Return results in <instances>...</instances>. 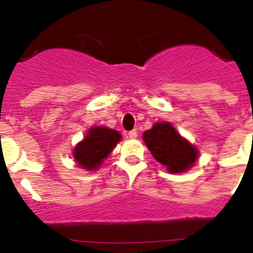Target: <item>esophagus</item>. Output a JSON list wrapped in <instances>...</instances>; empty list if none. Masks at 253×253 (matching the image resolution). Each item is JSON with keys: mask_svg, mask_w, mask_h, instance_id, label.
<instances>
[{"mask_svg": "<svg viewBox=\"0 0 253 253\" xmlns=\"http://www.w3.org/2000/svg\"><path fill=\"white\" fill-rule=\"evenodd\" d=\"M129 138H137V131L136 129H132V131L128 132Z\"/></svg>", "mask_w": 253, "mask_h": 253, "instance_id": "34e87169", "label": "esophagus"}]
</instances>
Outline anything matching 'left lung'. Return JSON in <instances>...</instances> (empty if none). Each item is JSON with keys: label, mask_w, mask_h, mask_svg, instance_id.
<instances>
[{"label": "left lung", "mask_w": 253, "mask_h": 253, "mask_svg": "<svg viewBox=\"0 0 253 253\" xmlns=\"http://www.w3.org/2000/svg\"><path fill=\"white\" fill-rule=\"evenodd\" d=\"M142 140L152 156L171 173H182L195 166L197 147L182 137L169 122H156L143 132Z\"/></svg>", "instance_id": "1"}]
</instances>
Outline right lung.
<instances>
[{
    "instance_id": "1",
    "label": "right lung",
    "mask_w": 253,
    "mask_h": 253,
    "mask_svg": "<svg viewBox=\"0 0 253 253\" xmlns=\"http://www.w3.org/2000/svg\"><path fill=\"white\" fill-rule=\"evenodd\" d=\"M119 131L106 126H93L87 131L84 140L80 141L72 151L77 166L87 171H96L111 155L113 148L121 141Z\"/></svg>"
}]
</instances>
